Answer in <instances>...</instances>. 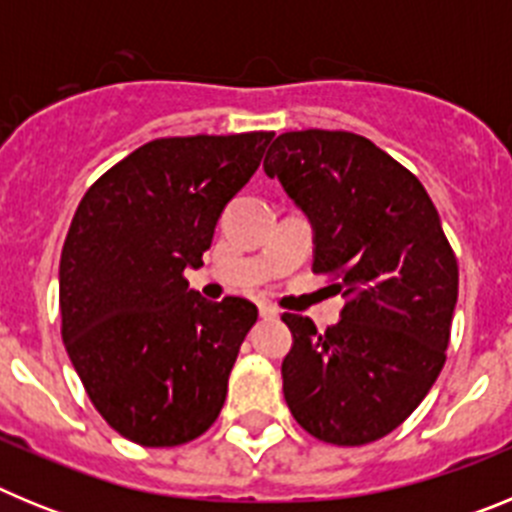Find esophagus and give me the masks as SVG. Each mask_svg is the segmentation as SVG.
I'll list each match as a JSON object with an SVG mask.
<instances>
[{
	"label": "esophagus",
	"mask_w": 512,
	"mask_h": 512,
	"mask_svg": "<svg viewBox=\"0 0 512 512\" xmlns=\"http://www.w3.org/2000/svg\"><path fill=\"white\" fill-rule=\"evenodd\" d=\"M259 315L261 318H277L279 310L271 302H259Z\"/></svg>",
	"instance_id": "esophagus-1"
}]
</instances>
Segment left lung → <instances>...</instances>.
Instances as JSON below:
<instances>
[{"mask_svg": "<svg viewBox=\"0 0 512 512\" xmlns=\"http://www.w3.org/2000/svg\"><path fill=\"white\" fill-rule=\"evenodd\" d=\"M264 169L312 220V271L338 279L346 297L325 333L284 312L295 338L282 361L284 400L320 441H377L418 408L446 364L454 248L418 176L364 135L282 133Z\"/></svg>", "mask_w": 512, "mask_h": 512, "instance_id": "left-lung-1", "label": "left lung"}]
</instances>
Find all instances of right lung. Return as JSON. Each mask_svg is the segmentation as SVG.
<instances>
[{"label": "right lung", "mask_w": 512, "mask_h": 512, "mask_svg": "<svg viewBox=\"0 0 512 512\" xmlns=\"http://www.w3.org/2000/svg\"><path fill=\"white\" fill-rule=\"evenodd\" d=\"M274 133L156 138L81 197L58 269L61 338L89 400L128 441H194L223 410L238 348L259 318L243 297L189 289L217 217Z\"/></svg>", "instance_id": "right-lung-1"}]
</instances>
